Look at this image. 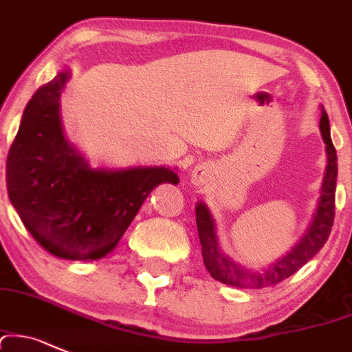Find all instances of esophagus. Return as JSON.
Instances as JSON below:
<instances>
[{"mask_svg": "<svg viewBox=\"0 0 352 352\" xmlns=\"http://www.w3.org/2000/svg\"><path fill=\"white\" fill-rule=\"evenodd\" d=\"M190 179L192 186L199 188V190H205L211 181V168L206 164L196 166V168L191 171Z\"/></svg>", "mask_w": 352, "mask_h": 352, "instance_id": "obj_1", "label": "esophagus"}]
</instances>
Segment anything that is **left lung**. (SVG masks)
Segmentation results:
<instances>
[{"mask_svg":"<svg viewBox=\"0 0 352 352\" xmlns=\"http://www.w3.org/2000/svg\"><path fill=\"white\" fill-rule=\"evenodd\" d=\"M320 134L326 142L327 166L324 173L322 188H320L319 203H317L316 213H314L311 225L307 226L300 240L294 245L290 252L280 258L275 260L268 267L260 270L241 267L240 263L233 262L228 255L221 252L217 236V225L211 211L203 201L196 205V225H198L199 243H201L203 262L206 270L210 272L214 280L226 283V285L241 287V289H262L275 283L285 280L287 277L294 275L300 267H304L309 260L316 255L331 235L332 223H334V208H336V181H338V154L334 144L331 141V126L329 117L324 107H320Z\"/></svg>","mask_w":352,"mask_h":352,"instance_id":"left-lung-1","label":"left lung"}]
</instances>
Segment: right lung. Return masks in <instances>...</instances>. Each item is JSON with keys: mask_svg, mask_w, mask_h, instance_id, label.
Returning <instances> with one entry per match:
<instances>
[{"mask_svg": "<svg viewBox=\"0 0 352 352\" xmlns=\"http://www.w3.org/2000/svg\"><path fill=\"white\" fill-rule=\"evenodd\" d=\"M70 75L58 72L26 104L6 160V188L45 250L92 262L114 250L154 188L179 177L166 166L90 168L62 127L60 96Z\"/></svg>", "mask_w": 352, "mask_h": 352, "instance_id": "add662e5", "label": "right lung"}]
</instances>
